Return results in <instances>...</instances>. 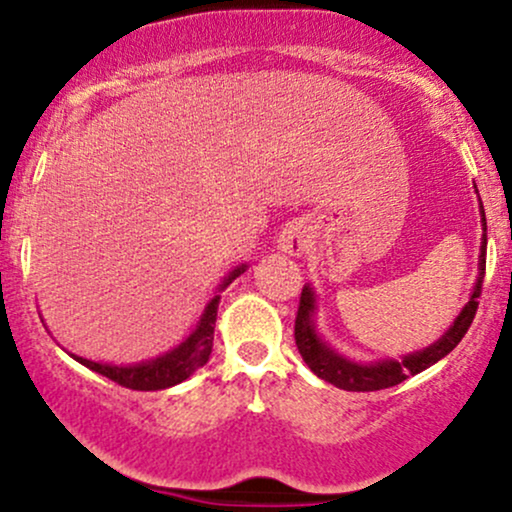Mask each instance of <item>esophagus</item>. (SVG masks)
Instances as JSON below:
<instances>
[{
    "instance_id": "1",
    "label": "esophagus",
    "mask_w": 512,
    "mask_h": 512,
    "mask_svg": "<svg viewBox=\"0 0 512 512\" xmlns=\"http://www.w3.org/2000/svg\"><path fill=\"white\" fill-rule=\"evenodd\" d=\"M279 248L281 252H289V255H301L308 248V238H305V228L301 223H291V226H286L281 231Z\"/></svg>"
}]
</instances>
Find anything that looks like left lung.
<instances>
[{"label":"left lung","instance_id":"left-lung-1","mask_svg":"<svg viewBox=\"0 0 512 512\" xmlns=\"http://www.w3.org/2000/svg\"><path fill=\"white\" fill-rule=\"evenodd\" d=\"M481 223H484V243H481V255H479V279L474 286L472 298L464 305L462 313L457 315V320L452 322V327L436 344H431L424 351H416V354L404 356L402 361H383V363H354L349 358H342L339 354L322 342L317 337L315 325H313V313H315V296L310 291V286H303L301 291V303H298L296 313V325H293V337H296V346L301 351L303 361L308 363V368L313 370L317 378L327 380V383L342 387L349 392H375L385 390V387L399 385L402 380H407L409 375L421 373L433 363H438L440 358L448 356L457 344L462 342V337L467 334L469 325H472L474 315L479 308V296H481V284H484L486 274V216L484 207H481Z\"/></svg>","mask_w":512,"mask_h":512}]
</instances>
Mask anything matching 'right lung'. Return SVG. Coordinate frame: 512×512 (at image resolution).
<instances>
[{
	"mask_svg": "<svg viewBox=\"0 0 512 512\" xmlns=\"http://www.w3.org/2000/svg\"><path fill=\"white\" fill-rule=\"evenodd\" d=\"M245 272V264L243 267L233 269L231 276L226 279V284L221 289H226L238 274ZM219 298L214 296L211 303L204 308L202 320L195 327V332L182 342L178 349H173L166 356H158L156 361L149 363H139V366H110V363H96V361H88V358L74 356L81 366L96 370V373L105 375L108 380L113 383L129 387V390H166V387H173L182 383V380L190 378L197 368H202L204 363L209 361L211 356V346H214V325H216V308H219Z\"/></svg>",
	"mask_w": 512,
	"mask_h": 512,
	"instance_id": "1",
	"label": "right lung"
}]
</instances>
